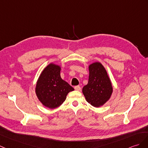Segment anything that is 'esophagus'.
I'll use <instances>...</instances> for the list:
<instances>
[{
    "label": "esophagus",
    "instance_id": "1",
    "mask_svg": "<svg viewBox=\"0 0 148 148\" xmlns=\"http://www.w3.org/2000/svg\"><path fill=\"white\" fill-rule=\"evenodd\" d=\"M74 89L77 91H80L81 90V87L79 86H74Z\"/></svg>",
    "mask_w": 148,
    "mask_h": 148
}]
</instances>
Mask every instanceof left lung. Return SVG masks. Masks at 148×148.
Segmentation results:
<instances>
[{
  "label": "left lung",
  "mask_w": 148,
  "mask_h": 148,
  "mask_svg": "<svg viewBox=\"0 0 148 148\" xmlns=\"http://www.w3.org/2000/svg\"><path fill=\"white\" fill-rule=\"evenodd\" d=\"M88 83L82 88L86 101L95 107L103 105L110 98L113 87L107 72L100 62L89 66Z\"/></svg>",
  "instance_id": "obj_1"
}]
</instances>
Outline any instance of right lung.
<instances>
[{
	"mask_svg": "<svg viewBox=\"0 0 148 148\" xmlns=\"http://www.w3.org/2000/svg\"><path fill=\"white\" fill-rule=\"evenodd\" d=\"M61 67L51 63L44 69L37 81L35 92L42 105L56 108L66 100L69 92L74 89L60 77Z\"/></svg>",
	"mask_w": 148,
	"mask_h": 148,
	"instance_id": "obj_1",
	"label": "right lung"
}]
</instances>
